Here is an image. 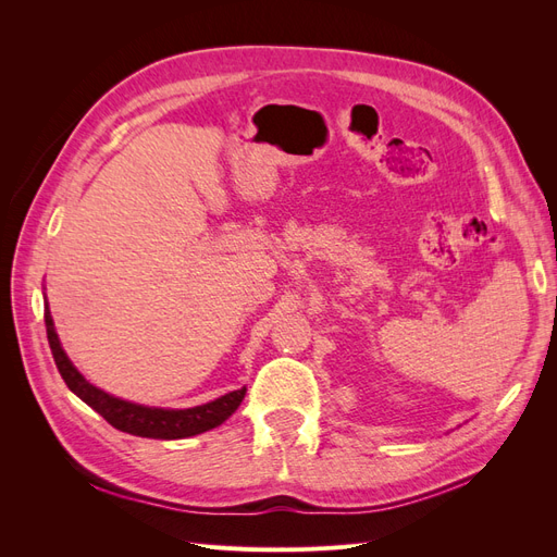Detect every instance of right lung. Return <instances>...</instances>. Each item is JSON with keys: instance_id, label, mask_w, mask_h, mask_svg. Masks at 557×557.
I'll use <instances>...</instances> for the list:
<instances>
[{"instance_id": "right-lung-1", "label": "right lung", "mask_w": 557, "mask_h": 557, "mask_svg": "<svg viewBox=\"0 0 557 557\" xmlns=\"http://www.w3.org/2000/svg\"><path fill=\"white\" fill-rule=\"evenodd\" d=\"M44 320H46L48 344H50V350H53V360L58 364V372L64 379L66 387L102 416L107 423H111L121 432H127L134 436H148V440H185V436H195L225 423V420L239 409V404L246 395V387H242V391H232L223 397L193 409H156V407H144V404H134L121 397H113L83 379V374L72 364V360L66 358V352L60 346L58 332L53 325V315H50L48 305H46Z\"/></svg>"}]
</instances>
